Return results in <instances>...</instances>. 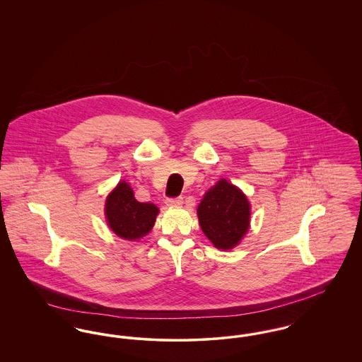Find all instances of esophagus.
<instances>
[{
	"mask_svg": "<svg viewBox=\"0 0 362 362\" xmlns=\"http://www.w3.org/2000/svg\"><path fill=\"white\" fill-rule=\"evenodd\" d=\"M165 204H167L168 206H180V205H183V197L168 198V199H165Z\"/></svg>",
	"mask_w": 362,
	"mask_h": 362,
	"instance_id": "esophagus-1",
	"label": "esophagus"
}]
</instances>
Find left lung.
<instances>
[{"label": "left lung", "mask_w": 362, "mask_h": 362, "mask_svg": "<svg viewBox=\"0 0 362 362\" xmlns=\"http://www.w3.org/2000/svg\"><path fill=\"white\" fill-rule=\"evenodd\" d=\"M197 213L207 239L220 250L238 245L250 226L247 197L225 179L207 191Z\"/></svg>", "instance_id": "left-lung-1"}]
</instances>
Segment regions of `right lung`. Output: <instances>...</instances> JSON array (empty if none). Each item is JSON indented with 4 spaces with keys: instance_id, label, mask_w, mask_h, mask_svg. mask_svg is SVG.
Returning <instances> with one entry per match:
<instances>
[{
    "instance_id": "right-lung-1",
    "label": "right lung",
    "mask_w": 362,
    "mask_h": 362,
    "mask_svg": "<svg viewBox=\"0 0 362 362\" xmlns=\"http://www.w3.org/2000/svg\"><path fill=\"white\" fill-rule=\"evenodd\" d=\"M158 209L142 204L126 182H121L105 201V217L110 228L124 240H136L152 229Z\"/></svg>"
}]
</instances>
